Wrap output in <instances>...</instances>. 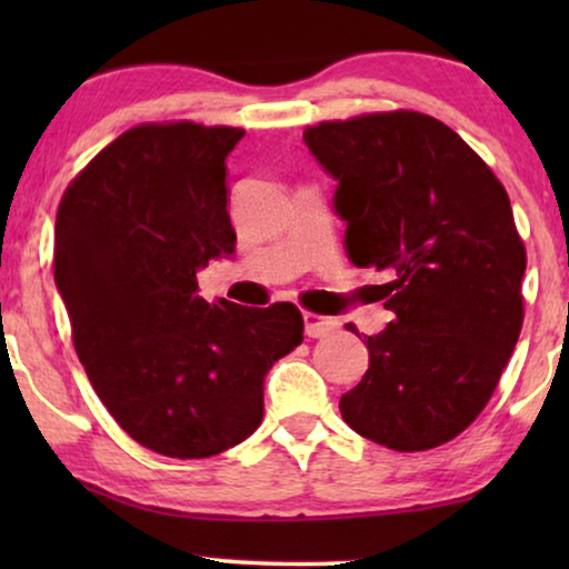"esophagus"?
<instances>
[{
    "label": "esophagus",
    "mask_w": 569,
    "mask_h": 569,
    "mask_svg": "<svg viewBox=\"0 0 569 569\" xmlns=\"http://www.w3.org/2000/svg\"><path fill=\"white\" fill-rule=\"evenodd\" d=\"M302 321H306V333L310 339H323L339 329V323L333 318H323L316 313H302Z\"/></svg>",
    "instance_id": "34e87169"
}]
</instances>
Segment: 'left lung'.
I'll return each instance as SVG.
<instances>
[{
  "label": "left lung",
  "instance_id": "left-lung-1",
  "mask_svg": "<svg viewBox=\"0 0 569 569\" xmlns=\"http://www.w3.org/2000/svg\"><path fill=\"white\" fill-rule=\"evenodd\" d=\"M302 139L339 181L349 259L391 277L378 298L393 321L365 337L368 372L341 396V417L391 450L438 448L487 407L523 326L526 248L508 191L453 129L417 111L323 121Z\"/></svg>",
  "mask_w": 569,
  "mask_h": 569
}]
</instances>
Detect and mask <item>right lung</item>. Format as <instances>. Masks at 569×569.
Masks as SVG:
<instances>
[{"label": "right lung", "mask_w": 569, "mask_h": 569, "mask_svg": "<svg viewBox=\"0 0 569 569\" xmlns=\"http://www.w3.org/2000/svg\"><path fill=\"white\" fill-rule=\"evenodd\" d=\"M243 129L123 131L67 186L53 279L92 388L139 446L209 458L263 417V378L302 341L292 302L199 298L197 271L236 251L228 168Z\"/></svg>", "instance_id": "add662e5"}]
</instances>
